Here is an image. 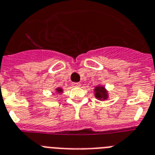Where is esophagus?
Wrapping results in <instances>:
<instances>
[{
    "label": "esophagus",
    "mask_w": 155,
    "mask_h": 155,
    "mask_svg": "<svg viewBox=\"0 0 155 155\" xmlns=\"http://www.w3.org/2000/svg\"><path fill=\"white\" fill-rule=\"evenodd\" d=\"M80 85H81L80 83H72V86L73 87H79Z\"/></svg>",
    "instance_id": "obj_1"
}]
</instances>
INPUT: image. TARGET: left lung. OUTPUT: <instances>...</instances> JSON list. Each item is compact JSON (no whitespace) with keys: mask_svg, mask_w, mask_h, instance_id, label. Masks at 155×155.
<instances>
[{"mask_svg":"<svg viewBox=\"0 0 155 155\" xmlns=\"http://www.w3.org/2000/svg\"><path fill=\"white\" fill-rule=\"evenodd\" d=\"M95 91V97L99 100H105L107 97V91H105L104 87H97L94 90Z\"/></svg>","mask_w":155,"mask_h":155,"instance_id":"left-lung-1","label":"left lung"}]
</instances>
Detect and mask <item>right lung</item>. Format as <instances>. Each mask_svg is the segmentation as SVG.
I'll list each match as a JSON object with an SVG mask.
<instances>
[{
    "instance_id": "1",
    "label": "right lung",
    "mask_w": 155,
    "mask_h": 155,
    "mask_svg": "<svg viewBox=\"0 0 155 155\" xmlns=\"http://www.w3.org/2000/svg\"><path fill=\"white\" fill-rule=\"evenodd\" d=\"M56 91H57L58 93H61V92H62V89H61V88H58L57 90H56Z\"/></svg>"
}]
</instances>
